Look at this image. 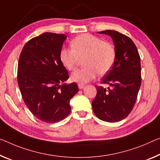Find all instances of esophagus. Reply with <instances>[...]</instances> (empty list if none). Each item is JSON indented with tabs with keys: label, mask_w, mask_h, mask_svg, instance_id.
Here are the masks:
<instances>
[{
	"label": "esophagus",
	"mask_w": 160,
	"mask_h": 160,
	"mask_svg": "<svg viewBox=\"0 0 160 160\" xmlns=\"http://www.w3.org/2000/svg\"><path fill=\"white\" fill-rule=\"evenodd\" d=\"M78 88L82 89V88H83V87H85V84H83V83H78Z\"/></svg>",
	"instance_id": "34e87169"
}]
</instances>
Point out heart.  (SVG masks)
I'll return each mask as SVG.
<instances>
[{"instance_id": "obj_1", "label": "heart", "mask_w": 160, "mask_h": 160, "mask_svg": "<svg viewBox=\"0 0 160 160\" xmlns=\"http://www.w3.org/2000/svg\"><path fill=\"white\" fill-rule=\"evenodd\" d=\"M60 60L65 68L73 71L83 59L84 67L73 72L71 79L79 83H87L98 73L104 75L111 70L116 59V50L111 43L91 34H82L72 41V48H63Z\"/></svg>"}]
</instances>
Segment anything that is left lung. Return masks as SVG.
<instances>
[{"instance_id":"8db88e82","label":"left lung","mask_w":160,"mask_h":160,"mask_svg":"<svg viewBox=\"0 0 160 160\" xmlns=\"http://www.w3.org/2000/svg\"><path fill=\"white\" fill-rule=\"evenodd\" d=\"M98 33L111 36L116 59L101 82L109 87H97V96L92 102L93 111L103 121L119 122L130 114L136 102L142 82L140 56L134 43L128 36L113 30Z\"/></svg>"}]
</instances>
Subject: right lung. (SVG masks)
Masks as SVG:
<instances>
[{"instance_id": "right-lung-1", "label": "right lung", "mask_w": 160, "mask_h": 160, "mask_svg": "<svg viewBox=\"0 0 160 160\" xmlns=\"http://www.w3.org/2000/svg\"><path fill=\"white\" fill-rule=\"evenodd\" d=\"M65 34L43 33L29 40L19 56L18 80L22 98L34 117L46 123L63 120L71 112L69 101L77 83H63L68 73L60 60Z\"/></svg>"}]
</instances>
